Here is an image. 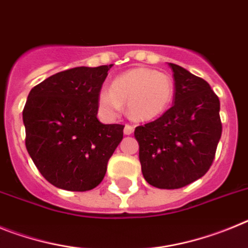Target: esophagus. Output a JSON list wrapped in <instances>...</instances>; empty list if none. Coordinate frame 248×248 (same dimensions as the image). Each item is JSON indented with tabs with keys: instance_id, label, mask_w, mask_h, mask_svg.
<instances>
[{
	"instance_id": "esophagus-1",
	"label": "esophagus",
	"mask_w": 248,
	"mask_h": 248,
	"mask_svg": "<svg viewBox=\"0 0 248 248\" xmlns=\"http://www.w3.org/2000/svg\"><path fill=\"white\" fill-rule=\"evenodd\" d=\"M133 133H134V126L130 125V124H126V125L124 126V134L131 135Z\"/></svg>"
}]
</instances>
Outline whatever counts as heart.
<instances>
[{
    "label": "heart",
    "instance_id": "obj_1",
    "mask_svg": "<svg viewBox=\"0 0 248 248\" xmlns=\"http://www.w3.org/2000/svg\"><path fill=\"white\" fill-rule=\"evenodd\" d=\"M174 93V80L170 76L148 68H135L117 77L111 89H102L98 102L108 115H117L123 104H126L133 119L150 120L169 108Z\"/></svg>",
    "mask_w": 248,
    "mask_h": 248
}]
</instances>
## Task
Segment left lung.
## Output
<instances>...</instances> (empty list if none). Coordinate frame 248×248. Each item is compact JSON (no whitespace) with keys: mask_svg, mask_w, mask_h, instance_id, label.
Segmentation results:
<instances>
[{"mask_svg":"<svg viewBox=\"0 0 248 248\" xmlns=\"http://www.w3.org/2000/svg\"><path fill=\"white\" fill-rule=\"evenodd\" d=\"M174 72V105L135 128L143 176L159 189H180L209 171L222 133L220 100L210 84L180 65Z\"/></svg>","mask_w":248,"mask_h":248,"instance_id":"1","label":"left lung"}]
</instances>
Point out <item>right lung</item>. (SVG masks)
Segmentation results:
<instances>
[{
	"instance_id": "right-lung-1",
	"label": "right lung",
	"mask_w": 248,
	"mask_h": 248,
	"mask_svg": "<svg viewBox=\"0 0 248 248\" xmlns=\"http://www.w3.org/2000/svg\"><path fill=\"white\" fill-rule=\"evenodd\" d=\"M113 64L77 67L31 89L23 108L26 148L48 183L68 191L97 187L123 139V124L98 120L100 89Z\"/></svg>"
}]
</instances>
